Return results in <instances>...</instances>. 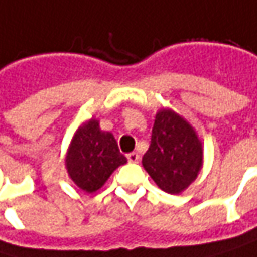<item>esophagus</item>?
<instances>
[{
    "mask_svg": "<svg viewBox=\"0 0 257 257\" xmlns=\"http://www.w3.org/2000/svg\"><path fill=\"white\" fill-rule=\"evenodd\" d=\"M126 159H128L129 163H137V162L140 160V154L135 152L128 153V154H126Z\"/></svg>",
    "mask_w": 257,
    "mask_h": 257,
    "instance_id": "esophagus-1",
    "label": "esophagus"
}]
</instances>
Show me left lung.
Returning a JSON list of instances; mask_svg holds the SVG:
<instances>
[{
  "instance_id": "1",
  "label": "left lung",
  "mask_w": 257,
  "mask_h": 257,
  "mask_svg": "<svg viewBox=\"0 0 257 257\" xmlns=\"http://www.w3.org/2000/svg\"><path fill=\"white\" fill-rule=\"evenodd\" d=\"M203 150L194 129L172 110L156 114L152 141L143 166L153 181L169 194H179L201 169Z\"/></svg>"
}]
</instances>
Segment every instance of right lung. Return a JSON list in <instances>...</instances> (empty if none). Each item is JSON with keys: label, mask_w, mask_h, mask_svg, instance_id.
<instances>
[{"label": "right lung", "mask_w": 257, "mask_h": 257, "mask_svg": "<svg viewBox=\"0 0 257 257\" xmlns=\"http://www.w3.org/2000/svg\"><path fill=\"white\" fill-rule=\"evenodd\" d=\"M126 163L117 143L110 132L91 119L75 134L66 157V168L72 181L86 193H94L104 185L116 168Z\"/></svg>", "instance_id": "add662e5"}]
</instances>
